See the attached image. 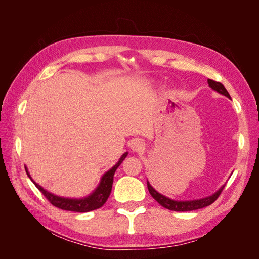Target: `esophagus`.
I'll list each match as a JSON object with an SVG mask.
<instances>
[{"label":"esophagus","instance_id":"34e87169","mask_svg":"<svg viewBox=\"0 0 259 259\" xmlns=\"http://www.w3.org/2000/svg\"><path fill=\"white\" fill-rule=\"evenodd\" d=\"M131 148L133 149L134 151H143L145 149V144L143 142H140L139 139H135L134 142L132 143Z\"/></svg>","mask_w":259,"mask_h":259}]
</instances>
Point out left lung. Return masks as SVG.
I'll return each instance as SVG.
<instances>
[{
  "label": "left lung",
  "instance_id": "obj_1",
  "mask_svg": "<svg viewBox=\"0 0 259 259\" xmlns=\"http://www.w3.org/2000/svg\"><path fill=\"white\" fill-rule=\"evenodd\" d=\"M208 85L210 86L211 89L214 91L218 92L219 94H223L226 97L231 98L228 91L226 90L225 86L216 81H213L208 79L207 80ZM147 186H148V190L150 192L151 197L161 204L163 207H165L167 209L170 210H175V211H188V210H194V209H199V208H203L205 206H208L210 204H213V203L218 199L219 195H221L223 189L225 188V186H223L221 189L217 190L214 194L209 195L207 198H203L200 200H192V201H175V200H171L169 198H166L165 195H163L161 193H159L155 189H153V187L149 184V182H147Z\"/></svg>",
  "mask_w": 259,
  "mask_h": 259
}]
</instances>
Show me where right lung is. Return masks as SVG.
<instances>
[{
    "instance_id": "1",
    "label": "right lung",
    "mask_w": 259,
    "mask_h": 259,
    "mask_svg": "<svg viewBox=\"0 0 259 259\" xmlns=\"http://www.w3.org/2000/svg\"><path fill=\"white\" fill-rule=\"evenodd\" d=\"M127 152H125L120 160L117 161V163L115 165L109 169L107 173L101 177L100 184L98 185V187L96 188V190L94 191L92 194H90L89 197H86L84 199H68V198H61V197H57L49 191H46L45 189L37 185L34 180L30 177V174L28 173V169L26 167V171L27 175L30 177V179L32 180V183L36 186V188L40 190L44 197L50 201L51 204H53L54 206H56L60 209H65V210H71V211H79V213H86V211L90 210H94L97 209L99 207L103 206L105 203L107 202L109 195L111 193V189H112V184H113V176L116 168L121 165V163L123 162V160L126 158Z\"/></svg>"
}]
</instances>
